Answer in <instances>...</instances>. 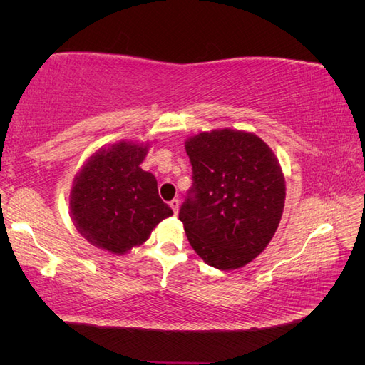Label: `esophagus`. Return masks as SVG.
<instances>
[{
  "instance_id": "34e87169",
  "label": "esophagus",
  "mask_w": 365,
  "mask_h": 365,
  "mask_svg": "<svg viewBox=\"0 0 365 365\" xmlns=\"http://www.w3.org/2000/svg\"><path fill=\"white\" fill-rule=\"evenodd\" d=\"M169 205H170V208L173 210V213L178 215V212H180V201H178V200H173V201L169 202Z\"/></svg>"
}]
</instances>
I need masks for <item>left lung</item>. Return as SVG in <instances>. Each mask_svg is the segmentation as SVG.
Here are the masks:
<instances>
[{
    "label": "left lung",
    "instance_id": "8db88e82",
    "mask_svg": "<svg viewBox=\"0 0 365 365\" xmlns=\"http://www.w3.org/2000/svg\"><path fill=\"white\" fill-rule=\"evenodd\" d=\"M184 146L195 181V200L180 210L187 239L210 267H245L280 224L286 181L279 158L254 132L230 128L200 132Z\"/></svg>",
    "mask_w": 365,
    "mask_h": 365
}]
</instances>
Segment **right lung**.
<instances>
[{
	"mask_svg": "<svg viewBox=\"0 0 365 365\" xmlns=\"http://www.w3.org/2000/svg\"><path fill=\"white\" fill-rule=\"evenodd\" d=\"M150 143L121 140L98 148L76 173L68 197L73 224L98 250L126 254L173 215L161 201L157 180L140 164Z\"/></svg>",
	"mask_w": 365,
	"mask_h": 365,
	"instance_id": "1",
	"label": "right lung"
}]
</instances>
